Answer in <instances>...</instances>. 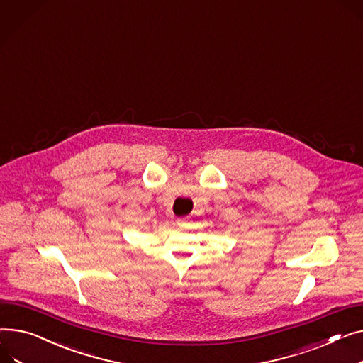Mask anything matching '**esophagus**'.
<instances>
[{
    "label": "esophagus",
    "instance_id": "obj_1",
    "mask_svg": "<svg viewBox=\"0 0 363 363\" xmlns=\"http://www.w3.org/2000/svg\"><path fill=\"white\" fill-rule=\"evenodd\" d=\"M188 222H189V219H186V217H181V219H177L178 226H185V225H188Z\"/></svg>",
    "mask_w": 363,
    "mask_h": 363
}]
</instances>
